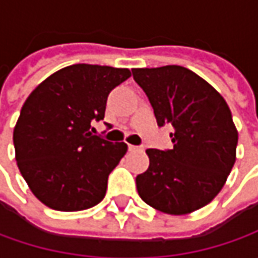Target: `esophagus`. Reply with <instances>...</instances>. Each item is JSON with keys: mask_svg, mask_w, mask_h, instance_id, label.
<instances>
[{"mask_svg": "<svg viewBox=\"0 0 258 258\" xmlns=\"http://www.w3.org/2000/svg\"><path fill=\"white\" fill-rule=\"evenodd\" d=\"M127 148H129V151H131V152H134V151H141V149H142L141 146H136V145H129Z\"/></svg>", "mask_w": 258, "mask_h": 258, "instance_id": "34e87169", "label": "esophagus"}]
</instances>
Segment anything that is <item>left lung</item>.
<instances>
[{
	"mask_svg": "<svg viewBox=\"0 0 258 258\" xmlns=\"http://www.w3.org/2000/svg\"><path fill=\"white\" fill-rule=\"evenodd\" d=\"M159 126L172 124V149H148L149 168L136 176L141 198L155 210L183 215L210 204L235 162L238 132L224 97L182 66L132 69Z\"/></svg>",
	"mask_w": 258,
	"mask_h": 258,
	"instance_id": "8db88e82",
	"label": "left lung"
}]
</instances>
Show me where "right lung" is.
Listing matches in <instances>:
<instances>
[{
    "instance_id": "add662e5",
    "label": "right lung",
    "mask_w": 258,
    "mask_h": 258,
    "mask_svg": "<svg viewBox=\"0 0 258 258\" xmlns=\"http://www.w3.org/2000/svg\"><path fill=\"white\" fill-rule=\"evenodd\" d=\"M129 69L73 64L48 76L23 104L14 127L15 161L31 192L57 211H82L106 195L109 173L127 151L92 134L107 96Z\"/></svg>"
}]
</instances>
